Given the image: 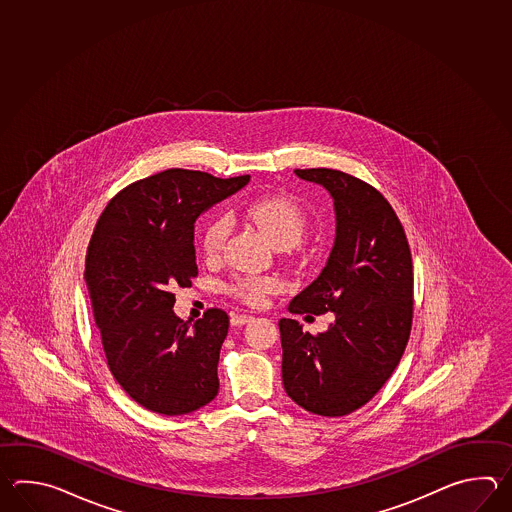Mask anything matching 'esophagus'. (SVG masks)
<instances>
[{"label": "esophagus", "mask_w": 512, "mask_h": 512, "mask_svg": "<svg viewBox=\"0 0 512 512\" xmlns=\"http://www.w3.org/2000/svg\"><path fill=\"white\" fill-rule=\"evenodd\" d=\"M252 320H254V316L251 315H234L230 318V324H232V326L241 327L245 326V324H249Z\"/></svg>", "instance_id": "1"}]
</instances>
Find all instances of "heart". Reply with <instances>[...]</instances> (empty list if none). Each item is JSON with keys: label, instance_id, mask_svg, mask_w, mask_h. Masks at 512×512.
<instances>
[{"label": "heart", "instance_id": "1", "mask_svg": "<svg viewBox=\"0 0 512 512\" xmlns=\"http://www.w3.org/2000/svg\"><path fill=\"white\" fill-rule=\"evenodd\" d=\"M251 221L267 236L274 247L289 249L294 247L304 236L305 218L304 208L300 207L294 199L287 196H265L252 199L249 203L232 210V218ZM230 232V221L227 216H216L210 219L203 230V249L207 256H218L223 249V243ZM278 280L271 276H241L227 287L232 296L249 305L265 304L267 296L278 291Z\"/></svg>", "mask_w": 512, "mask_h": 512}]
</instances>
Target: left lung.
<instances>
[{
	"mask_svg": "<svg viewBox=\"0 0 512 512\" xmlns=\"http://www.w3.org/2000/svg\"><path fill=\"white\" fill-rule=\"evenodd\" d=\"M294 174L333 197L337 234L326 267L287 309L335 320L318 335L293 318L278 322L283 388L307 412L340 417L373 399L403 357L414 316L412 254L379 190L331 168Z\"/></svg>",
	"mask_w": 512,
	"mask_h": 512,
	"instance_id": "8db88e82",
	"label": "left lung"
}]
</instances>
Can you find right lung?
I'll return each mask as SVG.
<instances>
[{"label": "right lung", "instance_id": "1", "mask_svg": "<svg viewBox=\"0 0 512 512\" xmlns=\"http://www.w3.org/2000/svg\"><path fill=\"white\" fill-rule=\"evenodd\" d=\"M249 179L170 168L120 190L93 230L84 278L109 370L155 414H190L218 395L229 315L214 307L192 326L172 291L197 276L196 219Z\"/></svg>", "mask_w": 512, "mask_h": 512}]
</instances>
